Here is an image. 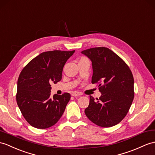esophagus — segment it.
I'll use <instances>...</instances> for the list:
<instances>
[{
  "mask_svg": "<svg viewBox=\"0 0 155 155\" xmlns=\"http://www.w3.org/2000/svg\"><path fill=\"white\" fill-rule=\"evenodd\" d=\"M71 96H74V97H79L81 95V93H80L79 92H77V91H73L71 92Z\"/></svg>",
  "mask_w": 155,
  "mask_h": 155,
  "instance_id": "esophagus-1",
  "label": "esophagus"
}]
</instances>
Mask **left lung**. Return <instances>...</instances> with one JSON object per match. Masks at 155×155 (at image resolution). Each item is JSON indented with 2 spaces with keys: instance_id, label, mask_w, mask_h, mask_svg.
Listing matches in <instances>:
<instances>
[{
  "instance_id": "1",
  "label": "left lung",
  "mask_w": 155,
  "mask_h": 155,
  "mask_svg": "<svg viewBox=\"0 0 155 155\" xmlns=\"http://www.w3.org/2000/svg\"><path fill=\"white\" fill-rule=\"evenodd\" d=\"M91 60V83L99 84V99L90 96L85 108L87 117L96 125L114 126L125 118L134 97V80L126 63L107 47H95L81 51Z\"/></svg>"
}]
</instances>
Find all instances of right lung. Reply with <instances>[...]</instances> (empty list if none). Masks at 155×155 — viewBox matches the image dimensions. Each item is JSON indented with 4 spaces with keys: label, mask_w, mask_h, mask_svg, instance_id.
Returning <instances> with one entry per match:
<instances>
[{
    "label": "right lung",
    "mask_w": 155,
    "mask_h": 155,
    "mask_svg": "<svg viewBox=\"0 0 155 155\" xmlns=\"http://www.w3.org/2000/svg\"><path fill=\"white\" fill-rule=\"evenodd\" d=\"M74 52H42L21 70L18 80L16 101L22 115L31 126L46 129L61 118L70 94H55L51 98V84L62 80L63 68Z\"/></svg>",
    "instance_id": "1"
}]
</instances>
